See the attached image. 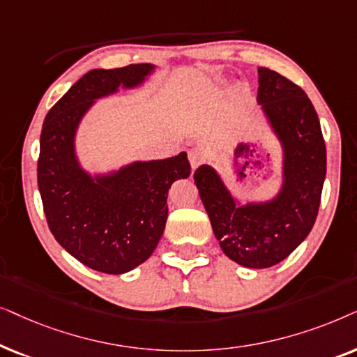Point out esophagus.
Masks as SVG:
<instances>
[{
	"label": "esophagus",
	"instance_id": "obj_1",
	"mask_svg": "<svg viewBox=\"0 0 357 357\" xmlns=\"http://www.w3.org/2000/svg\"><path fill=\"white\" fill-rule=\"evenodd\" d=\"M188 158H189V163H191V168H192V169H196L197 166L201 165V161H202V155H201V151H199V150L192 149V150H189Z\"/></svg>",
	"mask_w": 357,
	"mask_h": 357
}]
</instances>
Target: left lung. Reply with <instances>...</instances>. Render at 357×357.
<instances>
[{"instance_id": "1", "label": "left lung", "mask_w": 357, "mask_h": 357, "mask_svg": "<svg viewBox=\"0 0 357 357\" xmlns=\"http://www.w3.org/2000/svg\"><path fill=\"white\" fill-rule=\"evenodd\" d=\"M258 104L282 150V184L273 199L236 201L212 166L194 173L212 230L228 258L264 269L286 259L315 223L326 149L317 111L305 91L278 71L258 68Z\"/></svg>"}]
</instances>
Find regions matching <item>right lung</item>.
Returning <instances> with one entry per match:
<instances>
[{
  "label": "right lung",
  "instance_id": "1",
  "mask_svg": "<svg viewBox=\"0 0 357 357\" xmlns=\"http://www.w3.org/2000/svg\"><path fill=\"white\" fill-rule=\"evenodd\" d=\"M153 70L139 63L88 71L42 126L37 183L47 223L73 258L99 273H129L150 258L165 231L171 184L191 174L186 151L94 176L76 156V130L96 99L140 86Z\"/></svg>",
  "mask_w": 357,
  "mask_h": 357
}]
</instances>
